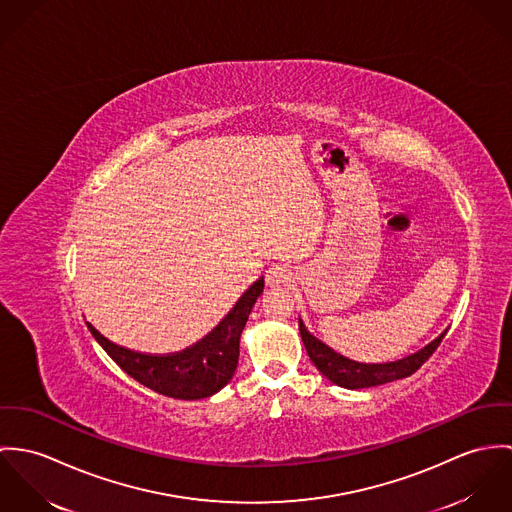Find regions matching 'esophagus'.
<instances>
[{
    "mask_svg": "<svg viewBox=\"0 0 512 512\" xmlns=\"http://www.w3.org/2000/svg\"><path fill=\"white\" fill-rule=\"evenodd\" d=\"M265 281L269 286H281L292 281V271L286 265H271L265 273Z\"/></svg>",
    "mask_w": 512,
    "mask_h": 512,
    "instance_id": "1",
    "label": "esophagus"
}]
</instances>
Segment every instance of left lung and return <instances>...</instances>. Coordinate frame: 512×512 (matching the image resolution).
Segmentation results:
<instances>
[{
	"instance_id": "obj_1",
	"label": "left lung",
	"mask_w": 512,
	"mask_h": 512,
	"mask_svg": "<svg viewBox=\"0 0 512 512\" xmlns=\"http://www.w3.org/2000/svg\"><path fill=\"white\" fill-rule=\"evenodd\" d=\"M298 328H300V336L304 341V347L312 359V363L318 367V371L330 379L332 383L340 385L343 389H367V387H377V385H385L397 379H404L412 373H416L428 359L430 355L438 349V345L444 340V336L448 332H444L440 338L428 343L424 349H420L414 355H408L400 361L393 363H357L351 361L347 357H343L340 353H336L332 347H328L326 343L316 340L306 328L304 324L298 320Z\"/></svg>"
}]
</instances>
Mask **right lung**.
<instances>
[{
    "instance_id": "add662e5",
    "label": "right lung",
    "mask_w": 512,
    "mask_h": 512,
    "mask_svg": "<svg viewBox=\"0 0 512 512\" xmlns=\"http://www.w3.org/2000/svg\"><path fill=\"white\" fill-rule=\"evenodd\" d=\"M263 286V279L251 284L229 310L228 316L206 338L169 355L131 351L104 338L90 322L86 324L90 334L115 363L147 389L180 400L212 397L228 385L235 373L239 338Z\"/></svg>"
}]
</instances>
